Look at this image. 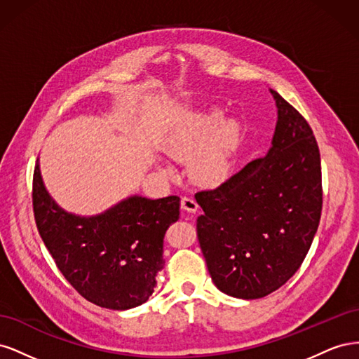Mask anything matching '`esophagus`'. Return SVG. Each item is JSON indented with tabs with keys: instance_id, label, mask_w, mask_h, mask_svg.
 <instances>
[{
	"instance_id": "1",
	"label": "esophagus",
	"mask_w": 359,
	"mask_h": 359,
	"mask_svg": "<svg viewBox=\"0 0 359 359\" xmlns=\"http://www.w3.org/2000/svg\"><path fill=\"white\" fill-rule=\"evenodd\" d=\"M181 208L187 212H196L198 211V203L191 198H181Z\"/></svg>"
}]
</instances>
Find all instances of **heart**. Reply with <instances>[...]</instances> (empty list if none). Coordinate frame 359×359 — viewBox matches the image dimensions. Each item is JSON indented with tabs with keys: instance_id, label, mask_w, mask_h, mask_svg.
I'll use <instances>...</instances> for the list:
<instances>
[{
	"instance_id": "1",
	"label": "heart",
	"mask_w": 359,
	"mask_h": 359,
	"mask_svg": "<svg viewBox=\"0 0 359 359\" xmlns=\"http://www.w3.org/2000/svg\"><path fill=\"white\" fill-rule=\"evenodd\" d=\"M219 118L217 111L199 114L166 142V153L178 161L191 160V178L208 189L229 180L233 154L243 139V127L236 119Z\"/></svg>"
}]
</instances>
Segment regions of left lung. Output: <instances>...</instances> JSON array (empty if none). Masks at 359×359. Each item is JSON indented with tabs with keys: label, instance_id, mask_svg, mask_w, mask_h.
I'll return each instance as SVG.
<instances>
[{
	"label": "left lung",
	"instance_id": "left-lung-1",
	"mask_svg": "<svg viewBox=\"0 0 359 359\" xmlns=\"http://www.w3.org/2000/svg\"><path fill=\"white\" fill-rule=\"evenodd\" d=\"M273 142L220 187L199 191L198 240L214 285L257 299L283 286L306 259L322 212V172L309 123L277 91Z\"/></svg>",
	"mask_w": 359,
	"mask_h": 359
}]
</instances>
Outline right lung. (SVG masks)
Masks as SVG:
<instances>
[{"label": "right lung", "mask_w": 359, "mask_h": 359, "mask_svg": "<svg viewBox=\"0 0 359 359\" xmlns=\"http://www.w3.org/2000/svg\"><path fill=\"white\" fill-rule=\"evenodd\" d=\"M39 233L69 283L95 306L128 310L153 295L165 266L163 238L180 219V198L130 196L93 217L64 211L41 180L32 178Z\"/></svg>", "instance_id": "right-lung-1"}]
</instances>
